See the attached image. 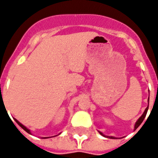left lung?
Here are the masks:
<instances>
[{"mask_svg": "<svg viewBox=\"0 0 158 158\" xmlns=\"http://www.w3.org/2000/svg\"><path fill=\"white\" fill-rule=\"evenodd\" d=\"M148 108H149V106H148V107H147V108H145L144 113L142 114V116H140V117L138 119V120H137V121L136 122V124H135V129H136V128H138V127L140 125V124H141V123H142V122H143V120H144V117H145V116H146L147 112H148ZM99 133H100V134H101V135H103V133H102V132H99ZM103 136H104V135H103ZM109 137H111V138H114V137H112V136H109Z\"/></svg>", "mask_w": 158, "mask_h": 158, "instance_id": "obj_1", "label": "left lung"}]
</instances>
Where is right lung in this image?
<instances>
[{
    "mask_svg": "<svg viewBox=\"0 0 158 158\" xmlns=\"http://www.w3.org/2000/svg\"><path fill=\"white\" fill-rule=\"evenodd\" d=\"M14 120H15V121H16V122H17V123H18V125H19V126H20V127H22V128H23L24 130L26 131V132H28V133H30V130H29V129H28V128H26V127L24 126L23 124H21V123H20V122H19V121H18V120H16V119H14Z\"/></svg>",
    "mask_w": 158,
    "mask_h": 158,
    "instance_id": "obj_1",
    "label": "right lung"
}]
</instances>
